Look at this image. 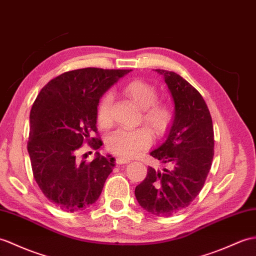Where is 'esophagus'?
Here are the masks:
<instances>
[{"label": "esophagus", "mask_w": 256, "mask_h": 256, "mask_svg": "<svg viewBox=\"0 0 256 256\" xmlns=\"http://www.w3.org/2000/svg\"><path fill=\"white\" fill-rule=\"evenodd\" d=\"M128 162H130V159H126V158L121 157V156L116 157V164H128Z\"/></svg>", "instance_id": "34e87169"}]
</instances>
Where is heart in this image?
Wrapping results in <instances>:
<instances>
[{
    "label": "heart",
    "instance_id": "1",
    "mask_svg": "<svg viewBox=\"0 0 256 256\" xmlns=\"http://www.w3.org/2000/svg\"><path fill=\"white\" fill-rule=\"evenodd\" d=\"M124 94L142 110V121L152 132L164 134L170 128L174 121V112L169 106L157 104L158 92L155 87L145 82L135 80L124 87ZM111 94H106L100 100L97 118L102 128H108L111 124ZM152 142V136L148 128H118L106 136V147L118 156L130 158L150 147Z\"/></svg>",
    "mask_w": 256,
    "mask_h": 256
}]
</instances>
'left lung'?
<instances>
[{
    "instance_id": "1",
    "label": "left lung",
    "mask_w": 256,
    "mask_h": 256,
    "mask_svg": "<svg viewBox=\"0 0 256 256\" xmlns=\"http://www.w3.org/2000/svg\"><path fill=\"white\" fill-rule=\"evenodd\" d=\"M155 70L168 86L174 114L164 142L150 155L169 169L148 167L135 196L146 212L169 217L188 207L203 188L214 157V128L205 100L190 82L174 72Z\"/></svg>"
}]
</instances>
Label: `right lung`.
Returning <instances> with one entry per match:
<instances>
[{
    "mask_svg": "<svg viewBox=\"0 0 256 256\" xmlns=\"http://www.w3.org/2000/svg\"><path fill=\"white\" fill-rule=\"evenodd\" d=\"M130 70L87 68L61 74L41 89L30 111L27 150L32 174L46 198L64 212L92 205L114 167L111 155L94 154L92 162L77 160L87 142L94 150L102 145L97 133L99 100Z\"/></svg>",
    "mask_w": 256,
    "mask_h": 256,
    "instance_id": "add662e5",
    "label": "right lung"
}]
</instances>
